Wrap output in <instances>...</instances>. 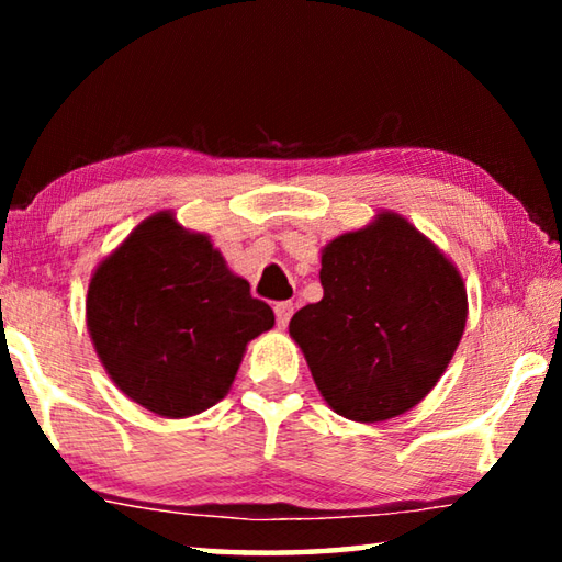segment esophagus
I'll list each match as a JSON object with an SVG mask.
<instances>
[{"label":"esophagus","instance_id":"34e87169","mask_svg":"<svg viewBox=\"0 0 562 562\" xmlns=\"http://www.w3.org/2000/svg\"><path fill=\"white\" fill-rule=\"evenodd\" d=\"M294 315V304L292 302H278L274 304V317H278V327H288V322Z\"/></svg>","mask_w":562,"mask_h":562}]
</instances>
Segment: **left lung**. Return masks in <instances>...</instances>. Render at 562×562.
<instances>
[{"mask_svg":"<svg viewBox=\"0 0 562 562\" xmlns=\"http://www.w3.org/2000/svg\"><path fill=\"white\" fill-rule=\"evenodd\" d=\"M319 282L322 300L290 319L319 394L351 422L406 414L463 337L461 272L404 215L382 211L325 245Z\"/></svg>","mask_w":562,"mask_h":562,"instance_id":"left-lung-1","label":"left lung"}]
</instances>
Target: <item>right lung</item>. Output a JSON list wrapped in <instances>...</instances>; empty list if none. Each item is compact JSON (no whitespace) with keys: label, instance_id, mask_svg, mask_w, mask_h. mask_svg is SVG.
Listing matches in <instances>:
<instances>
[{"label":"right lung","instance_id":"obj_1","mask_svg":"<svg viewBox=\"0 0 562 562\" xmlns=\"http://www.w3.org/2000/svg\"><path fill=\"white\" fill-rule=\"evenodd\" d=\"M270 304L227 268L205 233L170 211L146 217L93 270L87 327L131 402L188 418L231 392L247 341L272 329Z\"/></svg>","mask_w":562,"mask_h":562}]
</instances>
